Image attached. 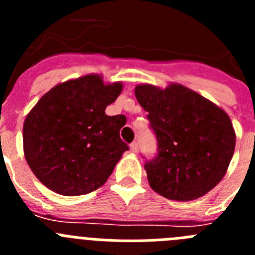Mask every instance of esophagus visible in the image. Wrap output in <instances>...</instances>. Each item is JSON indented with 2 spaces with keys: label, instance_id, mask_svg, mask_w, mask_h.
<instances>
[{
  "label": "esophagus",
  "instance_id": "1",
  "mask_svg": "<svg viewBox=\"0 0 255 255\" xmlns=\"http://www.w3.org/2000/svg\"><path fill=\"white\" fill-rule=\"evenodd\" d=\"M130 150H131L132 153H136L139 150V144L138 141H132L131 144H130Z\"/></svg>",
  "mask_w": 255,
  "mask_h": 255
}]
</instances>
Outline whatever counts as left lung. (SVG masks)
<instances>
[{"instance_id": "8db88e82", "label": "left lung", "mask_w": 255, "mask_h": 255, "mask_svg": "<svg viewBox=\"0 0 255 255\" xmlns=\"http://www.w3.org/2000/svg\"><path fill=\"white\" fill-rule=\"evenodd\" d=\"M148 112L158 154L144 166L150 188L171 200L203 197L224 179L235 150L236 135L229 115L189 88L170 84L135 87Z\"/></svg>"}]
</instances>
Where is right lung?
I'll return each instance as SVG.
<instances>
[{
  "label": "right lung",
  "instance_id": "right-lung-1",
  "mask_svg": "<svg viewBox=\"0 0 255 255\" xmlns=\"http://www.w3.org/2000/svg\"><path fill=\"white\" fill-rule=\"evenodd\" d=\"M123 83L98 74L57 84L26 115L24 155L44 186L66 197L88 194L107 181L129 147L121 140L125 116H107Z\"/></svg>",
  "mask_w": 255,
  "mask_h": 255
}]
</instances>
